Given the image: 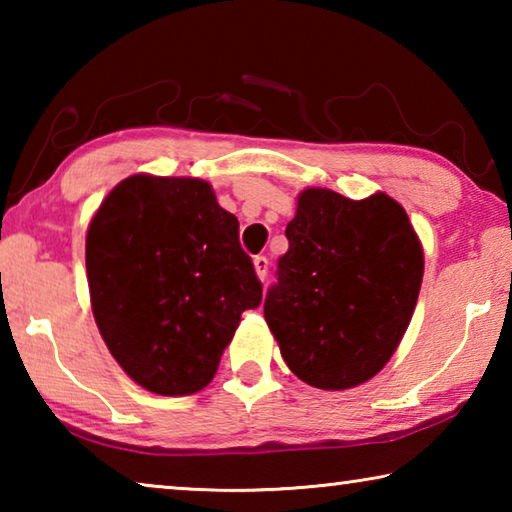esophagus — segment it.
I'll use <instances>...</instances> for the list:
<instances>
[{"label":"esophagus","mask_w":512,"mask_h":512,"mask_svg":"<svg viewBox=\"0 0 512 512\" xmlns=\"http://www.w3.org/2000/svg\"><path fill=\"white\" fill-rule=\"evenodd\" d=\"M253 264H255V273H257V277L259 280H266V275H268V257H264V255H257L255 259H253Z\"/></svg>","instance_id":"obj_1"}]
</instances>
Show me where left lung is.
I'll use <instances>...</instances> for the list:
<instances>
[{
  "label": "left lung",
  "instance_id": "obj_1",
  "mask_svg": "<svg viewBox=\"0 0 512 512\" xmlns=\"http://www.w3.org/2000/svg\"><path fill=\"white\" fill-rule=\"evenodd\" d=\"M264 318L293 375L323 391L386 366L411 323L424 259L404 207L386 194L350 201L305 189L289 221Z\"/></svg>",
  "mask_w": 512,
  "mask_h": 512
}]
</instances>
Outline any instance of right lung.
<instances>
[{"instance_id":"add662e5","label":"right lung","mask_w":512,"mask_h":512,"mask_svg":"<svg viewBox=\"0 0 512 512\" xmlns=\"http://www.w3.org/2000/svg\"><path fill=\"white\" fill-rule=\"evenodd\" d=\"M85 266L110 354L158 395L210 384L241 314L262 302L237 216L196 178L121 180L90 223Z\"/></svg>"}]
</instances>
